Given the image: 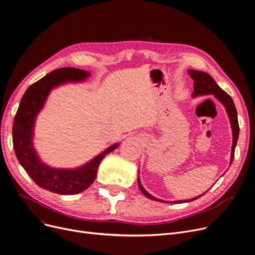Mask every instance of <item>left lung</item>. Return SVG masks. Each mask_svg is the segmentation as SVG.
<instances>
[{
	"label": "left lung",
	"instance_id": "left-lung-1",
	"mask_svg": "<svg viewBox=\"0 0 255 255\" xmlns=\"http://www.w3.org/2000/svg\"><path fill=\"white\" fill-rule=\"evenodd\" d=\"M190 76L193 78L194 80V93H193V96H198V95H212L215 96L224 106H225V110L227 112V115L230 117V121H231V124H232V128H233V145H232V156H231V164L234 161V157H235V149H236V145H237V141L239 138V133H240V127H239V122H238V114H237V110H236V106L234 103V100L232 99V97L227 94L226 92H224L217 84L215 80L213 79V77L208 74L207 72H203V71H196V70H189L188 71ZM138 183V187L140 191L150 199L153 200H157V202L160 203H165L164 200L161 199H158L154 196H152L150 193L146 192L144 190V188L142 187V185L140 184L139 179L137 180ZM206 193V192H205ZM204 193V194H205ZM204 194L199 195L195 198L192 199H187V200H178V202H170L172 204H182V203H189L192 202V200H195L197 198H199L200 196H203Z\"/></svg>",
	"mask_w": 255,
	"mask_h": 255
}]
</instances>
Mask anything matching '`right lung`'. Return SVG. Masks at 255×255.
<instances>
[{"label": "right lung", "instance_id": "obj_1", "mask_svg": "<svg viewBox=\"0 0 255 255\" xmlns=\"http://www.w3.org/2000/svg\"><path fill=\"white\" fill-rule=\"evenodd\" d=\"M88 75L89 72L87 71L68 67L48 73L25 91L13 121V148L19 163L39 187L53 193L70 195L86 190L95 181L101 160L119 145L110 146L88 164L76 169L48 167L41 162L33 148L32 137L35 118L43 107L50 90L68 80L79 82Z\"/></svg>", "mask_w": 255, "mask_h": 255}]
</instances>
